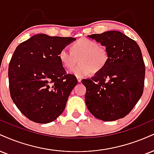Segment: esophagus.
<instances>
[{
    "mask_svg": "<svg viewBox=\"0 0 154 154\" xmlns=\"http://www.w3.org/2000/svg\"><path fill=\"white\" fill-rule=\"evenodd\" d=\"M77 81H78V82H81V81H82V78H81V77H79V76H77Z\"/></svg>",
    "mask_w": 154,
    "mask_h": 154,
    "instance_id": "34e87169",
    "label": "esophagus"
}]
</instances>
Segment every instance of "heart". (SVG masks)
Masks as SVG:
<instances>
[{"instance_id": "heart-1", "label": "heart", "mask_w": 154, "mask_h": 154, "mask_svg": "<svg viewBox=\"0 0 154 154\" xmlns=\"http://www.w3.org/2000/svg\"><path fill=\"white\" fill-rule=\"evenodd\" d=\"M59 59L67 69L73 68L77 62L79 64L70 73L76 76H86L91 72L97 74L104 69L109 60V53L105 46L88 38H79L70 45V51L62 49Z\"/></svg>"}]
</instances>
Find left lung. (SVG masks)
Segmentation results:
<instances>
[{
  "label": "left lung",
  "mask_w": 154,
  "mask_h": 154,
  "mask_svg": "<svg viewBox=\"0 0 154 154\" xmlns=\"http://www.w3.org/2000/svg\"><path fill=\"white\" fill-rule=\"evenodd\" d=\"M88 37L107 48L109 60L91 79H84L85 103L91 113L103 121L126 116L143 92L145 64L138 44L118 31Z\"/></svg>",
  "instance_id": "left-lung-1"
}]
</instances>
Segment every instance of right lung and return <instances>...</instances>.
<instances>
[{"mask_svg": "<svg viewBox=\"0 0 154 154\" xmlns=\"http://www.w3.org/2000/svg\"><path fill=\"white\" fill-rule=\"evenodd\" d=\"M75 40L38 34L14 51L8 66L11 97L18 110L35 123L56 120L77 84L75 75L66 74L58 57Z\"/></svg>", "mask_w": 154, "mask_h": 154, "instance_id": "add662e5", "label": "right lung"}]
</instances>
